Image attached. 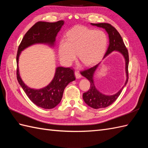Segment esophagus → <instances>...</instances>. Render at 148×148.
I'll list each match as a JSON object with an SVG mask.
<instances>
[{
  "label": "esophagus",
  "instance_id": "1",
  "mask_svg": "<svg viewBox=\"0 0 148 148\" xmlns=\"http://www.w3.org/2000/svg\"><path fill=\"white\" fill-rule=\"evenodd\" d=\"M75 76H76V79H79L81 77V75L79 72V71H75Z\"/></svg>",
  "mask_w": 148,
  "mask_h": 148
}]
</instances>
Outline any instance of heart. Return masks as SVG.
<instances>
[{
    "mask_svg": "<svg viewBox=\"0 0 148 148\" xmlns=\"http://www.w3.org/2000/svg\"><path fill=\"white\" fill-rule=\"evenodd\" d=\"M108 37L102 30H94L86 27L77 26L67 33V39L59 43L58 53L62 61L71 64L76 56L84 65L98 62L106 51Z\"/></svg>",
    "mask_w": 148,
    "mask_h": 148,
    "instance_id": "heart-1",
    "label": "heart"
}]
</instances>
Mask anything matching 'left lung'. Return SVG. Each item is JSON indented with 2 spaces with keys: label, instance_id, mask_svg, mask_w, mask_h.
Here are the masks:
<instances>
[{
  "label": "left lung",
  "instance_id": "1",
  "mask_svg": "<svg viewBox=\"0 0 148 148\" xmlns=\"http://www.w3.org/2000/svg\"><path fill=\"white\" fill-rule=\"evenodd\" d=\"M91 25L93 26L103 28L106 30V32H108L109 35V45L108 50L106 51V54L103 56V58L113 51H116L121 53L125 60V71H126L127 74V80L125 81V85L121 88V89L118 92L112 95H103V93H100L96 88L95 84H94L93 75L100 64H98L88 69H86V70L81 71V74L88 79L90 83V89L88 92L84 93L83 95V98L84 102L88 106L93 109L104 108L112 104L118 99V97L122 92V90L123 89L125 86H126L128 79V62H129V56H128V50L125 45L121 36L114 27H112L111 24L107 23H91Z\"/></svg>",
  "mask_w": 148,
  "mask_h": 148
}]
</instances>
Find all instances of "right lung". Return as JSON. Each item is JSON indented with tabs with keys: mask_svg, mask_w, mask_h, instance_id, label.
I'll list each match as a JSON object with an SVG mask.
<instances>
[{
	"mask_svg": "<svg viewBox=\"0 0 148 148\" xmlns=\"http://www.w3.org/2000/svg\"><path fill=\"white\" fill-rule=\"evenodd\" d=\"M64 24L63 20L53 23L37 22L27 31L18 46L16 55V76L18 83L31 101L44 109L54 108L60 102L65 88L69 83L76 79L74 71L70 67H58L56 69L53 80L48 86L39 90L32 89L28 87L21 79L18 68L19 56L23 49L35 44H47L50 46H54L56 37Z\"/></svg>",
	"mask_w": 148,
	"mask_h": 148,
	"instance_id": "right-lung-1",
	"label": "right lung"
}]
</instances>
